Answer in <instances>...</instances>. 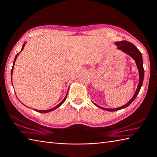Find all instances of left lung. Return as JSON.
I'll list each match as a JSON object with an SVG mask.
<instances>
[{
	"instance_id": "1",
	"label": "left lung",
	"mask_w": 157,
	"mask_h": 157,
	"mask_svg": "<svg viewBox=\"0 0 157 157\" xmlns=\"http://www.w3.org/2000/svg\"><path fill=\"white\" fill-rule=\"evenodd\" d=\"M115 44V45L117 46L118 49L121 50V51H123L124 52L128 54L135 60L136 65H137V66L138 70H139V77H140V81H139L138 86L137 88V90H136L135 93L134 94V96H132V98L129 100V102H127L126 105H124L122 106H120V107L115 108V109H106V108L102 107V106L97 105L95 104V103L93 102L94 105H96L97 106H98L99 108L103 109V110L107 111H115L120 110V109L126 108V107H127V106L131 105V103L134 101V100L136 98L137 94H139V92H140V89H141V86H142L143 81H144V66H143L142 55H141V52L137 48V47H136L134 44H132V43L129 42H127V41H125V40L121 41V42H117Z\"/></svg>"
}]
</instances>
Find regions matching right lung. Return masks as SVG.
<instances>
[{
    "label": "right lung",
    "mask_w": 157,
    "mask_h": 157,
    "mask_svg": "<svg viewBox=\"0 0 157 157\" xmlns=\"http://www.w3.org/2000/svg\"><path fill=\"white\" fill-rule=\"evenodd\" d=\"M26 43V42H25ZM25 43L23 44V46H22V50H21V51H22L23 50V48H24V47H25ZM20 51V52H21ZM20 53V52H19ZM19 53H17V54L16 55V57H15V59H14V61H13V67H12V69H11V80H12V73H13V67H14V64H15V61H16V59H17V56H18V55H19ZM12 85H13V84H12ZM67 94H66V96H65V98H64V99L62 100V101L59 103V105H57V106H55V107H53V108H52V109H48V110H44V111H42V110H37V109H34V110L35 111H37V112H39V113H48V112H50V111H53V110H55V109H56L57 108H58L59 106H60L62 104H63V103L65 102V100H66V97H67Z\"/></svg>",
    "instance_id": "right-lung-1"
}]
</instances>
